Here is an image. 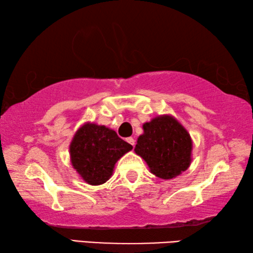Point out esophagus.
<instances>
[{"label":"esophagus","mask_w":253,"mask_h":253,"mask_svg":"<svg viewBox=\"0 0 253 253\" xmlns=\"http://www.w3.org/2000/svg\"><path fill=\"white\" fill-rule=\"evenodd\" d=\"M126 140L131 145V146H134V145H135V139L132 138V137H128V138H127Z\"/></svg>","instance_id":"obj_1"}]
</instances>
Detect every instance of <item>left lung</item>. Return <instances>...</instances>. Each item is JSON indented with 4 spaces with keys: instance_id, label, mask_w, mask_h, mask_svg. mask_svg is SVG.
I'll return each instance as SVG.
<instances>
[{
    "instance_id": "left-lung-1",
    "label": "left lung",
    "mask_w": 253,
    "mask_h": 253,
    "mask_svg": "<svg viewBox=\"0 0 253 253\" xmlns=\"http://www.w3.org/2000/svg\"><path fill=\"white\" fill-rule=\"evenodd\" d=\"M135 152L143 157L157 177L169 179L191 164L192 140L185 128L170 116L154 118L144 124Z\"/></svg>"
}]
</instances>
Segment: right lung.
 Listing matches in <instances>:
<instances>
[{"label": "right lung", "instance_id": "obj_1", "mask_svg": "<svg viewBox=\"0 0 253 253\" xmlns=\"http://www.w3.org/2000/svg\"><path fill=\"white\" fill-rule=\"evenodd\" d=\"M131 148L115 130L88 123L79 128L72 139L71 163L88 184L100 185L108 181L116 162Z\"/></svg>", "mask_w": 253, "mask_h": 253}]
</instances>
